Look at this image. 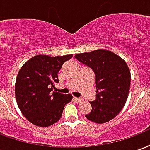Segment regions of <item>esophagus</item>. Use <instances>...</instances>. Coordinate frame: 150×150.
<instances>
[{"instance_id":"obj_1","label":"esophagus","mask_w":150,"mask_h":150,"mask_svg":"<svg viewBox=\"0 0 150 150\" xmlns=\"http://www.w3.org/2000/svg\"><path fill=\"white\" fill-rule=\"evenodd\" d=\"M73 99H74V100H75V102H77V103H79V102H81V101H83V99H82V98L74 97V98H73Z\"/></svg>"}]
</instances>
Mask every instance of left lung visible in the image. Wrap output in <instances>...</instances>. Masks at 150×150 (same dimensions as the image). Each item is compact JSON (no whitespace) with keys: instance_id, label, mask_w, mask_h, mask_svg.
<instances>
[{"instance_id":"obj_1","label":"left lung","mask_w":150,"mask_h":150,"mask_svg":"<svg viewBox=\"0 0 150 150\" xmlns=\"http://www.w3.org/2000/svg\"><path fill=\"white\" fill-rule=\"evenodd\" d=\"M79 62L95 73L96 100L91 101V112L85 117L92 122L103 124L116 117L127 100L131 75L125 61L107 50L75 54Z\"/></svg>"}]
</instances>
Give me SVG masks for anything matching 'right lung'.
Wrapping results in <instances>:
<instances>
[{
    "label": "right lung",
    "instance_id": "add662e5",
    "mask_svg": "<svg viewBox=\"0 0 150 150\" xmlns=\"http://www.w3.org/2000/svg\"><path fill=\"white\" fill-rule=\"evenodd\" d=\"M72 54L50 57L36 55L22 66L15 83L17 103L23 116L32 124L47 127L62 116L65 105L72 100L71 94L56 92L58 73Z\"/></svg>",
    "mask_w": 150,
    "mask_h": 150
}]
</instances>
